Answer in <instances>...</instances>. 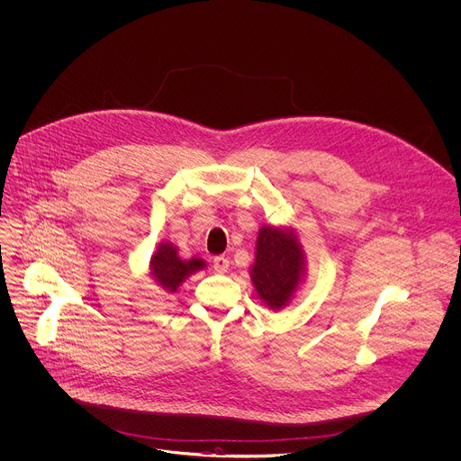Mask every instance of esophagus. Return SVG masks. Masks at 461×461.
Instances as JSON below:
<instances>
[{"label": "esophagus", "mask_w": 461, "mask_h": 461, "mask_svg": "<svg viewBox=\"0 0 461 461\" xmlns=\"http://www.w3.org/2000/svg\"><path fill=\"white\" fill-rule=\"evenodd\" d=\"M228 267H230V260L226 257H215L213 258V269L217 273H226Z\"/></svg>", "instance_id": "obj_1"}]
</instances>
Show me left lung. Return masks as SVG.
I'll list each match as a JSON object with an SVG mask.
<instances>
[{
	"instance_id": "obj_1",
	"label": "left lung",
	"mask_w": 461,
	"mask_h": 461,
	"mask_svg": "<svg viewBox=\"0 0 461 461\" xmlns=\"http://www.w3.org/2000/svg\"><path fill=\"white\" fill-rule=\"evenodd\" d=\"M303 251L291 231L262 226L251 280L258 296L271 309H282L300 284Z\"/></svg>"
}]
</instances>
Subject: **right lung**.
Segmentation results:
<instances>
[{
    "label": "right lung",
    "instance_id": "add662e5",
    "mask_svg": "<svg viewBox=\"0 0 461 461\" xmlns=\"http://www.w3.org/2000/svg\"><path fill=\"white\" fill-rule=\"evenodd\" d=\"M203 267L204 262L201 258L181 260L177 257V249L168 242L159 244L154 257L150 258V275L163 289L170 293H176L186 276L194 275Z\"/></svg>",
    "mask_w": 461,
    "mask_h": 461
}]
</instances>
